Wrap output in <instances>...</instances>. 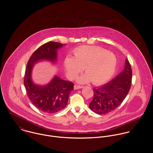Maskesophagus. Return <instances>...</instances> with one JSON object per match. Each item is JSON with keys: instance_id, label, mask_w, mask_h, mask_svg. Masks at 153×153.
<instances>
[{"instance_id": "esophagus-1", "label": "esophagus", "mask_w": 153, "mask_h": 153, "mask_svg": "<svg viewBox=\"0 0 153 153\" xmlns=\"http://www.w3.org/2000/svg\"><path fill=\"white\" fill-rule=\"evenodd\" d=\"M83 86L82 85H76L75 84L74 85V89H80V88H82Z\"/></svg>"}]
</instances>
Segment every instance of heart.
Masks as SVG:
<instances>
[{
  "label": "heart",
  "instance_id": "obj_1",
  "mask_svg": "<svg viewBox=\"0 0 153 153\" xmlns=\"http://www.w3.org/2000/svg\"><path fill=\"white\" fill-rule=\"evenodd\" d=\"M74 57H66L64 65L67 75L75 78L84 68L86 74L80 76L81 83L90 81L100 85L108 81L114 74L116 65L115 56L107 50L96 46H81L74 51Z\"/></svg>",
  "mask_w": 153,
  "mask_h": 153
}]
</instances>
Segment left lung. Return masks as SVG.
I'll return each mask as SVG.
<instances>
[{"instance_id":"8db88e82","label":"left lung","mask_w":153,"mask_h":153,"mask_svg":"<svg viewBox=\"0 0 153 153\" xmlns=\"http://www.w3.org/2000/svg\"><path fill=\"white\" fill-rule=\"evenodd\" d=\"M131 82V65L126 59L123 71L104 85L94 89V97L89 105L90 109L100 115L116 109L127 97Z\"/></svg>"}]
</instances>
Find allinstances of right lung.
Wrapping results in <instances>:
<instances>
[{
  "instance_id": "obj_1",
  "label": "right lung",
  "mask_w": 153,
  "mask_h": 153,
  "mask_svg": "<svg viewBox=\"0 0 153 153\" xmlns=\"http://www.w3.org/2000/svg\"><path fill=\"white\" fill-rule=\"evenodd\" d=\"M63 45L52 41L43 44L32 54L25 69L23 82L29 99L38 109L48 114L56 113L65 108L74 84L56 76L48 85L37 86L32 82L31 71L33 64L40 60L55 62L56 51Z\"/></svg>"
}]
</instances>
